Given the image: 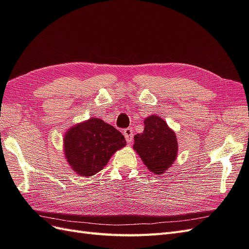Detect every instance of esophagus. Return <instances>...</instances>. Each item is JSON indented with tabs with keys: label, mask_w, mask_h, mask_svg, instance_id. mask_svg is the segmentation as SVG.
<instances>
[{
	"label": "esophagus",
	"mask_w": 249,
	"mask_h": 249,
	"mask_svg": "<svg viewBox=\"0 0 249 249\" xmlns=\"http://www.w3.org/2000/svg\"><path fill=\"white\" fill-rule=\"evenodd\" d=\"M123 135L126 139V141L130 143L132 141V138H133V132H132V129L131 128H125L123 130Z\"/></svg>",
	"instance_id": "1"
}]
</instances>
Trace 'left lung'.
<instances>
[{"label": "left lung", "mask_w": 249, "mask_h": 249, "mask_svg": "<svg viewBox=\"0 0 249 249\" xmlns=\"http://www.w3.org/2000/svg\"><path fill=\"white\" fill-rule=\"evenodd\" d=\"M144 124V131L135 136L133 148L150 171L162 175L177 158L176 133L168 128L164 120L155 114L146 119Z\"/></svg>", "instance_id": "1"}]
</instances>
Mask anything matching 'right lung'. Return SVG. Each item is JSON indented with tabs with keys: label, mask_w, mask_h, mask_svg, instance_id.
I'll return each instance as SVG.
<instances>
[{
	"label": "right lung",
	"mask_w": 249,
	"mask_h": 249,
	"mask_svg": "<svg viewBox=\"0 0 249 249\" xmlns=\"http://www.w3.org/2000/svg\"><path fill=\"white\" fill-rule=\"evenodd\" d=\"M125 144L124 136L117 128L91 118L66 133L64 151L76 174L90 177L103 169L110 157Z\"/></svg>",
	"instance_id": "obj_1"
}]
</instances>
